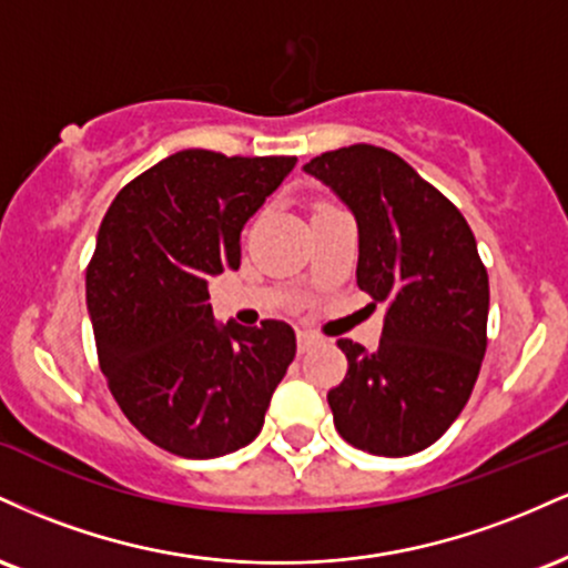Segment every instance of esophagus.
<instances>
[{"label": "esophagus", "mask_w": 568, "mask_h": 568, "mask_svg": "<svg viewBox=\"0 0 568 568\" xmlns=\"http://www.w3.org/2000/svg\"><path fill=\"white\" fill-rule=\"evenodd\" d=\"M296 342H298V352H302V355H304V352H310L312 347H315V344H317V336H315V334H310V331H298V334H296Z\"/></svg>", "instance_id": "1"}]
</instances>
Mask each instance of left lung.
Listing matches in <instances>:
<instances>
[{"instance_id":"left-lung-1","label":"left lung","mask_w":568,"mask_h":568,"mask_svg":"<svg viewBox=\"0 0 568 568\" xmlns=\"http://www.w3.org/2000/svg\"><path fill=\"white\" fill-rule=\"evenodd\" d=\"M349 205L357 285L387 302L379 349L338 338L347 376L328 393L344 440L376 456L433 446L470 400L486 355L488 275L459 207L382 146L352 143L304 165Z\"/></svg>"}]
</instances>
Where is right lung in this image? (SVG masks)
<instances>
[{
	"label": "right lung",
	"instance_id": "obj_1",
	"mask_svg": "<svg viewBox=\"0 0 568 568\" xmlns=\"http://www.w3.org/2000/svg\"><path fill=\"white\" fill-rule=\"evenodd\" d=\"M296 158L184 149L120 189L84 275L98 366L143 438L186 459L237 452L264 427L296 355L283 321L219 328L207 280L240 266V232Z\"/></svg>",
	"mask_w": 568,
	"mask_h": 568
}]
</instances>
